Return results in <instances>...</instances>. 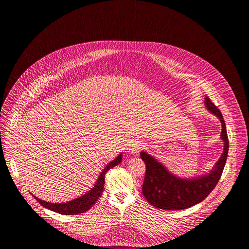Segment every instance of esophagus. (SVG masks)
<instances>
[{"label": "esophagus", "instance_id": "esophagus-1", "mask_svg": "<svg viewBox=\"0 0 249 249\" xmlns=\"http://www.w3.org/2000/svg\"><path fill=\"white\" fill-rule=\"evenodd\" d=\"M143 148V145L141 142H133L132 143L128 145L127 147V151L130 153L133 156H137L139 155L140 151Z\"/></svg>", "mask_w": 249, "mask_h": 249}]
</instances>
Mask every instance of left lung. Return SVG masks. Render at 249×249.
<instances>
[{
  "instance_id": "left-lung-1",
  "label": "left lung",
  "mask_w": 249,
  "mask_h": 249,
  "mask_svg": "<svg viewBox=\"0 0 249 249\" xmlns=\"http://www.w3.org/2000/svg\"><path fill=\"white\" fill-rule=\"evenodd\" d=\"M205 107L219 119L222 129L220 139L224 143L222 155L208 173L192 177H179L166 168L156 157L147 152H141V158L146 165L142 193L147 201L156 208L162 210H183L201 202L217 184L222 174L228 152L229 140L225 121L220 110L212 103L209 97L204 98Z\"/></svg>"
}]
</instances>
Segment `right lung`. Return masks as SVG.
Listing matches in <instances>:
<instances>
[{"label": "right lung", "mask_w": 249, "mask_h": 249, "mask_svg": "<svg viewBox=\"0 0 249 249\" xmlns=\"http://www.w3.org/2000/svg\"><path fill=\"white\" fill-rule=\"evenodd\" d=\"M123 159V154L121 153L118 157L112 161H110L105 168L102 170L96 180V182L93 184L92 188H90L89 191L85 192L81 196H78L70 201L66 202H61V203H54V202H50L46 201L43 199H40L37 196L33 195L35 198L39 202L40 204L47 208V209L52 210L53 212H56L61 214H66V215H72V214H78L81 213H85L88 210L91 209L92 205L97 201V199L100 197L103 193L104 189V183H105V175L107 171L110 170L111 168L115 167L119 165L122 162Z\"/></svg>", "instance_id": "add662e5"}]
</instances>
